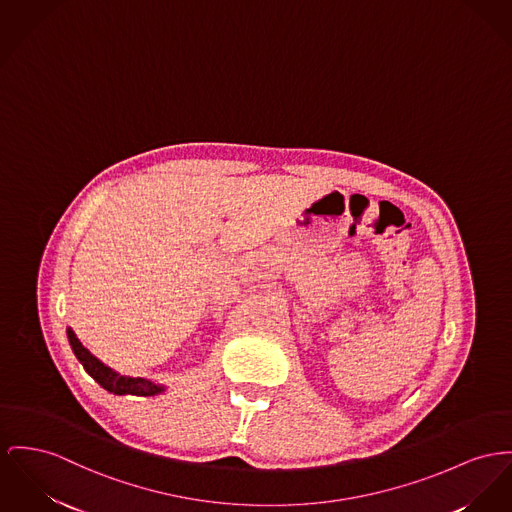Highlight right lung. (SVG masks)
Listing matches in <instances>:
<instances>
[{
    "mask_svg": "<svg viewBox=\"0 0 512 512\" xmlns=\"http://www.w3.org/2000/svg\"><path fill=\"white\" fill-rule=\"evenodd\" d=\"M68 340L69 345H71V351L75 353V357L83 365V369L89 373V376H93L103 386L104 390H108L110 394H116V396H126V394H132V396H157V394H163L167 390L165 384L153 382L149 378L120 375L118 371L110 369L108 365H104L101 359H97L81 341L77 340L75 332L69 326Z\"/></svg>",
    "mask_w": 512,
    "mask_h": 512,
    "instance_id": "right-lung-1",
    "label": "right lung"
}]
</instances>
